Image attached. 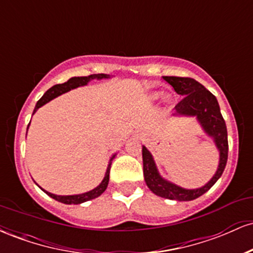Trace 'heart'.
Listing matches in <instances>:
<instances>
[{"label": "heart", "instance_id": "1", "mask_svg": "<svg viewBox=\"0 0 253 253\" xmlns=\"http://www.w3.org/2000/svg\"><path fill=\"white\" fill-rule=\"evenodd\" d=\"M157 97H158V95H157V94H155V95H153V96H152V98H157Z\"/></svg>", "mask_w": 253, "mask_h": 253}]
</instances>
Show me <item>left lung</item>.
I'll list each match as a JSON object with an SVG mask.
<instances>
[{
    "instance_id": "8db88e82",
    "label": "left lung",
    "mask_w": 253,
    "mask_h": 253,
    "mask_svg": "<svg viewBox=\"0 0 253 253\" xmlns=\"http://www.w3.org/2000/svg\"><path fill=\"white\" fill-rule=\"evenodd\" d=\"M163 78L172 86L177 94L183 96L182 100L175 106L177 114L195 115L206 133L213 136L216 147L220 151V163L216 173L205 187L199 188V189H184V188L165 181L159 176L150 151L143 146L145 182L150 190L156 195L169 200L191 201L210 190L215 184L217 179L221 177L223 170H225L228 158L227 128H226L225 120L220 112L216 97L201 83L189 77L163 76Z\"/></svg>"
}]
</instances>
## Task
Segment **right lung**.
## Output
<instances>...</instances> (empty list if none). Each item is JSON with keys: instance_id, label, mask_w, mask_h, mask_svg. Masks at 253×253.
<instances>
[{"instance_id": "1", "label": "right lung", "mask_w": 253, "mask_h": 253, "mask_svg": "<svg viewBox=\"0 0 253 253\" xmlns=\"http://www.w3.org/2000/svg\"><path fill=\"white\" fill-rule=\"evenodd\" d=\"M108 77H109L108 75H104V74H97V75L94 74V75H89V76H84V77H72V78H70V80L68 81V82L62 83V84H56V85H53V86H52V88L48 89L47 91H46L45 94H43V96L40 98L39 101H38L36 108H34V112H36L38 108H40V107L43 106V104H45V103H47L48 101H51L52 98L59 96V95L64 94V92L69 91V90H71V89L77 88V86L85 85V84L88 83L89 81L94 80V78L101 80V78H108ZM28 126H30V125H28ZM114 157L115 156H113L112 158H110L108 168H107V171H106V176H104L103 181L101 182V184L98 185V187L95 188V189L88 191V193L81 194V195L60 196V195H54V194L48 193V191H46V190H43V189L42 190L45 191V193L47 194L48 196H51L52 199L57 200V201H59V202H62V203H66V205H71V203H74V205H78V203H82V202L89 201V200L95 199V197L100 196L101 194H102L103 191L107 189V185H108V182H109L110 165H112L113 158H114Z\"/></svg>"}]
</instances>
